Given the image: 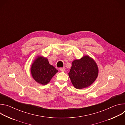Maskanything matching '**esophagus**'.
<instances>
[{"instance_id": "34e87169", "label": "esophagus", "mask_w": 125, "mask_h": 125, "mask_svg": "<svg viewBox=\"0 0 125 125\" xmlns=\"http://www.w3.org/2000/svg\"><path fill=\"white\" fill-rule=\"evenodd\" d=\"M60 70L61 71H62V72H64L65 70V68L64 67H63V68H60Z\"/></svg>"}]
</instances>
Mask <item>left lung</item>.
I'll return each mask as SVG.
<instances>
[{
    "label": "left lung",
    "mask_w": 125,
    "mask_h": 125,
    "mask_svg": "<svg viewBox=\"0 0 125 125\" xmlns=\"http://www.w3.org/2000/svg\"><path fill=\"white\" fill-rule=\"evenodd\" d=\"M68 74L74 86L82 89L91 85L95 81L98 68L93 58L85 55L80 59L73 61Z\"/></svg>",
    "instance_id": "8db88e82"
}]
</instances>
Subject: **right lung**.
I'll use <instances>...</instances> for the list:
<instances>
[{
	"label": "right lung",
	"instance_id": "obj_1",
	"mask_svg": "<svg viewBox=\"0 0 125 125\" xmlns=\"http://www.w3.org/2000/svg\"><path fill=\"white\" fill-rule=\"evenodd\" d=\"M31 74L37 83L45 85L57 72L54 67L49 64L48 59L42 56H38L31 65Z\"/></svg>",
	"mask_w": 125,
	"mask_h": 125
}]
</instances>
